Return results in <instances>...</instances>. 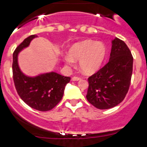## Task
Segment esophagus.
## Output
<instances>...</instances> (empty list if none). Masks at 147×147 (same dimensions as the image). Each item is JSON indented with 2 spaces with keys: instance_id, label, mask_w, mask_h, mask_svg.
<instances>
[{
  "instance_id": "34e87169",
  "label": "esophagus",
  "mask_w": 147,
  "mask_h": 147,
  "mask_svg": "<svg viewBox=\"0 0 147 147\" xmlns=\"http://www.w3.org/2000/svg\"><path fill=\"white\" fill-rule=\"evenodd\" d=\"M72 81H78V80H80V78H79V77H72Z\"/></svg>"
}]
</instances>
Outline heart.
Returning a JSON list of instances; mask_svg holds the SVG:
<instances>
[{"instance_id":"b5f03b06","label":"heart","mask_w":147,"mask_h":147,"mask_svg":"<svg viewBox=\"0 0 147 147\" xmlns=\"http://www.w3.org/2000/svg\"><path fill=\"white\" fill-rule=\"evenodd\" d=\"M69 55L64 57L67 65L73 66L75 61L80 60V67L82 72L90 75L98 71L101 67L106 55V48L102 42L86 40L72 45Z\"/></svg>"}]
</instances>
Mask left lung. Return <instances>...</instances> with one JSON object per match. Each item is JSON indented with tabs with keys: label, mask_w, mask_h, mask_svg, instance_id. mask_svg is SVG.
Segmentation results:
<instances>
[{
	"label": "left lung",
	"mask_w": 147,
	"mask_h": 147,
	"mask_svg": "<svg viewBox=\"0 0 147 147\" xmlns=\"http://www.w3.org/2000/svg\"><path fill=\"white\" fill-rule=\"evenodd\" d=\"M133 57L123 41L116 38L108 63L88 78L86 98L98 109L119 105L126 97L131 79Z\"/></svg>",
	"instance_id": "1"
}]
</instances>
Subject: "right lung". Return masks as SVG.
<instances>
[{
	"mask_svg": "<svg viewBox=\"0 0 147 147\" xmlns=\"http://www.w3.org/2000/svg\"><path fill=\"white\" fill-rule=\"evenodd\" d=\"M36 35H31L21 42L13 54V78L20 98L31 108L47 111L55 108L62 100L65 86L70 81L69 77H64L57 72H49L38 76L28 77L20 69L18 53L27 47Z\"/></svg>",
	"mask_w": 147,
	"mask_h": 147,
	"instance_id": "add662e5",
	"label": "right lung"
}]
</instances>
